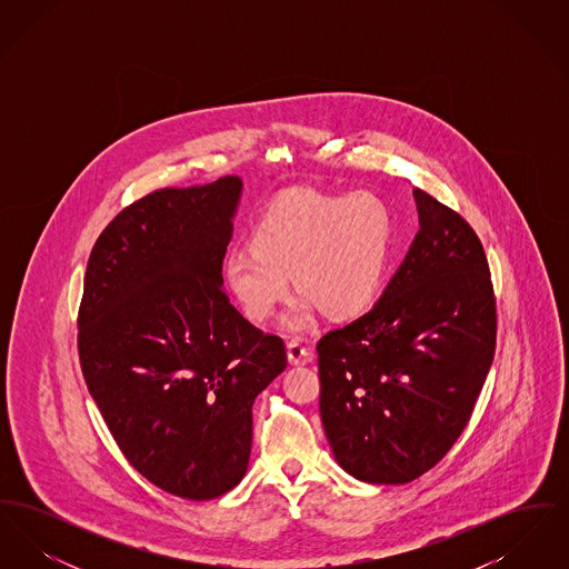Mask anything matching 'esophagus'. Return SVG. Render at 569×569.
I'll use <instances>...</instances> for the list:
<instances>
[{
	"label": "esophagus",
	"mask_w": 569,
	"mask_h": 569,
	"mask_svg": "<svg viewBox=\"0 0 569 569\" xmlns=\"http://www.w3.org/2000/svg\"><path fill=\"white\" fill-rule=\"evenodd\" d=\"M311 358H313V353L300 339L288 341V360L292 365H307V362H311Z\"/></svg>",
	"instance_id": "obj_1"
}]
</instances>
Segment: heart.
Returning a JSON list of instances; mask_svg holds the SVG:
<instances>
[{"label":"heart","instance_id":"obj_1","mask_svg":"<svg viewBox=\"0 0 569 569\" xmlns=\"http://www.w3.org/2000/svg\"><path fill=\"white\" fill-rule=\"evenodd\" d=\"M390 213L373 193L290 191L258 221L251 244L230 251L223 281L251 320L271 318L290 290L305 325L318 302L330 316L360 311L378 290L390 247Z\"/></svg>","mask_w":569,"mask_h":569}]
</instances>
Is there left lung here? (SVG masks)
I'll use <instances>...</instances> for the list:
<instances>
[{
	"mask_svg": "<svg viewBox=\"0 0 569 569\" xmlns=\"http://www.w3.org/2000/svg\"><path fill=\"white\" fill-rule=\"evenodd\" d=\"M420 230L378 302L318 341L320 416L337 462L407 485L448 455L487 381L497 302L476 230L416 190Z\"/></svg>",
	"mask_w": 569,
	"mask_h": 569,
	"instance_id": "1",
	"label": "left lung"
}]
</instances>
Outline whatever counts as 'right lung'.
Returning <instances> with one entry per match:
<instances>
[{
  "label": "right lung",
  "mask_w": 569,
  "mask_h": 569,
  "mask_svg": "<svg viewBox=\"0 0 569 569\" xmlns=\"http://www.w3.org/2000/svg\"><path fill=\"white\" fill-rule=\"evenodd\" d=\"M239 177L128 204L91 249L79 307L82 378L123 457L151 485L204 501L243 480L253 399L283 339L221 288Z\"/></svg>",
  "instance_id": "add662e5"
}]
</instances>
